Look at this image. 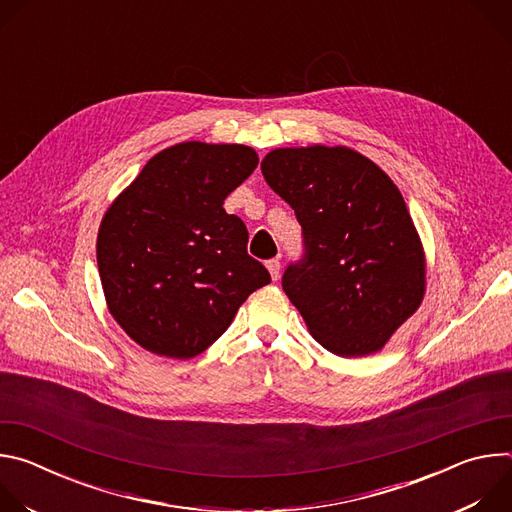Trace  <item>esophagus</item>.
I'll use <instances>...</instances> for the list:
<instances>
[{
    "instance_id": "esophagus-1",
    "label": "esophagus",
    "mask_w": 512,
    "mask_h": 512,
    "mask_svg": "<svg viewBox=\"0 0 512 512\" xmlns=\"http://www.w3.org/2000/svg\"><path fill=\"white\" fill-rule=\"evenodd\" d=\"M267 269H269L271 277H273V279H277V277H279V271H281V263H279V259H269V261H267Z\"/></svg>"
}]
</instances>
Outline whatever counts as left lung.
<instances>
[{
  "mask_svg": "<svg viewBox=\"0 0 512 512\" xmlns=\"http://www.w3.org/2000/svg\"><path fill=\"white\" fill-rule=\"evenodd\" d=\"M296 212L302 257L281 277L312 336L338 356L383 348L419 308L425 259L391 178L348 148H285L261 162Z\"/></svg>",
  "mask_w": 512,
  "mask_h": 512,
  "instance_id": "8db88e82",
  "label": "left lung"
}]
</instances>
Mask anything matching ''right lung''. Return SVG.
<instances>
[{
	"mask_svg": "<svg viewBox=\"0 0 512 512\" xmlns=\"http://www.w3.org/2000/svg\"><path fill=\"white\" fill-rule=\"evenodd\" d=\"M257 164L247 145L178 143L107 210L97 239L107 306L145 350L180 360L204 352L271 281L247 253L245 223L223 208Z\"/></svg>",
	"mask_w": 512,
	"mask_h": 512,
	"instance_id": "add662e5",
	"label": "right lung"
}]
</instances>
